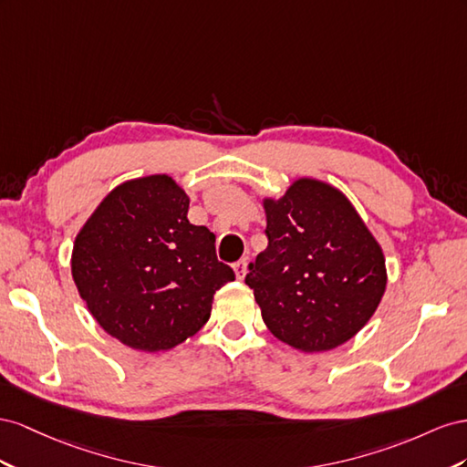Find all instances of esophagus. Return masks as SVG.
Returning a JSON list of instances; mask_svg holds the SVG:
<instances>
[{
	"instance_id": "34e87169",
	"label": "esophagus",
	"mask_w": 467,
	"mask_h": 467,
	"mask_svg": "<svg viewBox=\"0 0 467 467\" xmlns=\"http://www.w3.org/2000/svg\"><path fill=\"white\" fill-rule=\"evenodd\" d=\"M246 265H248V262H246L244 258L233 264V270H234L236 279H244V277H246V272H248V270H246Z\"/></svg>"
}]
</instances>
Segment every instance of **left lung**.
<instances>
[{"instance_id": "1", "label": "left lung", "mask_w": 467, "mask_h": 467, "mask_svg": "<svg viewBox=\"0 0 467 467\" xmlns=\"http://www.w3.org/2000/svg\"><path fill=\"white\" fill-rule=\"evenodd\" d=\"M268 248L250 264L265 327L301 352L348 342L376 313L388 285L379 243L340 190L299 178L264 197Z\"/></svg>"}]
</instances>
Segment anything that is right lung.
I'll use <instances>...</instances> for the list:
<instances>
[{
	"mask_svg": "<svg viewBox=\"0 0 467 467\" xmlns=\"http://www.w3.org/2000/svg\"><path fill=\"white\" fill-rule=\"evenodd\" d=\"M190 197L166 174L123 182L79 229L72 277L99 327L132 350H170L211 315L234 272L215 234L188 221Z\"/></svg>",
	"mask_w": 467,
	"mask_h": 467,
	"instance_id": "add662e5",
	"label": "right lung"
}]
</instances>
